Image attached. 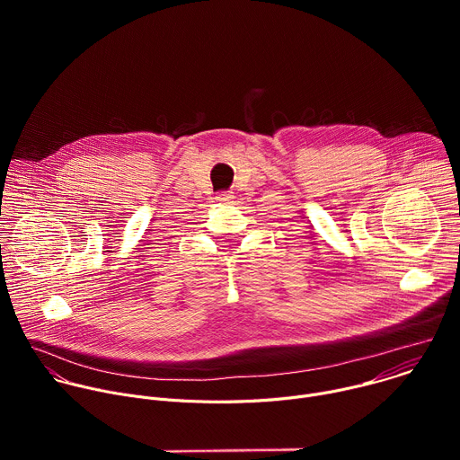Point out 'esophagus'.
Here are the masks:
<instances>
[{
    "label": "esophagus",
    "mask_w": 460,
    "mask_h": 460,
    "mask_svg": "<svg viewBox=\"0 0 460 460\" xmlns=\"http://www.w3.org/2000/svg\"><path fill=\"white\" fill-rule=\"evenodd\" d=\"M217 200H218V202H229V200H233V192H229V190H222V192H218Z\"/></svg>",
    "instance_id": "1"
}]
</instances>
